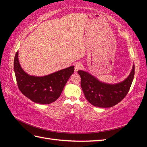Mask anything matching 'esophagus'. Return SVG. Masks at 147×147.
I'll use <instances>...</instances> for the list:
<instances>
[{
    "instance_id": "1",
    "label": "esophagus",
    "mask_w": 147,
    "mask_h": 147,
    "mask_svg": "<svg viewBox=\"0 0 147 147\" xmlns=\"http://www.w3.org/2000/svg\"><path fill=\"white\" fill-rule=\"evenodd\" d=\"M82 67H83V65L82 63H80V62H77V63L74 65V70H75L76 72L82 69Z\"/></svg>"
}]
</instances>
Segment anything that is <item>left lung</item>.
Instances as JSON below:
<instances>
[{
    "mask_svg": "<svg viewBox=\"0 0 147 147\" xmlns=\"http://www.w3.org/2000/svg\"><path fill=\"white\" fill-rule=\"evenodd\" d=\"M81 86L84 95L90 104L96 107H113L123 100L128 93L135 74V65L129 76L121 83L111 85L100 82L86 71L80 70Z\"/></svg>",
    "mask_w": 147,
    "mask_h": 147,
    "instance_id": "1",
    "label": "left lung"
}]
</instances>
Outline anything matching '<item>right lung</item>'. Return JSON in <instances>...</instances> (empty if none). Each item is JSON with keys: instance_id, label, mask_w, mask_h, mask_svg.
<instances>
[{"instance_id": "add662e5", "label": "right lung", "mask_w": 147, "mask_h": 147, "mask_svg": "<svg viewBox=\"0 0 147 147\" xmlns=\"http://www.w3.org/2000/svg\"><path fill=\"white\" fill-rule=\"evenodd\" d=\"M74 67L73 65L49 75L38 77L29 75L21 68L18 60V51L14 61L19 89L27 98L40 104H51L60 96L65 85L74 73Z\"/></svg>"}]
</instances>
